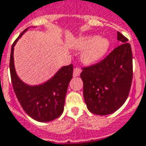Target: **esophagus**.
Listing matches in <instances>:
<instances>
[{
  "mask_svg": "<svg viewBox=\"0 0 146 146\" xmlns=\"http://www.w3.org/2000/svg\"><path fill=\"white\" fill-rule=\"evenodd\" d=\"M81 73V69H79V68H75V69H73V77H78V76H80Z\"/></svg>",
  "mask_w": 146,
  "mask_h": 146,
  "instance_id": "esophagus-1",
  "label": "esophagus"
}]
</instances>
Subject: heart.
Instances as JSON below:
<instances>
[{
	"instance_id": "heart-1",
	"label": "heart",
	"mask_w": 146,
	"mask_h": 146,
	"mask_svg": "<svg viewBox=\"0 0 146 146\" xmlns=\"http://www.w3.org/2000/svg\"><path fill=\"white\" fill-rule=\"evenodd\" d=\"M72 46L74 49H84L81 55V61L86 65H93L105 57L109 51L110 42L105 36L86 35L73 40Z\"/></svg>"
}]
</instances>
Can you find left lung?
I'll return each instance as SVG.
<instances>
[{
	"label": "left lung",
	"mask_w": 146,
	"mask_h": 146,
	"mask_svg": "<svg viewBox=\"0 0 146 146\" xmlns=\"http://www.w3.org/2000/svg\"><path fill=\"white\" fill-rule=\"evenodd\" d=\"M121 45L97 65L81 73L88 110L96 115L114 113L126 101L133 78V55L128 39L117 32Z\"/></svg>",
	"instance_id": "1"
}]
</instances>
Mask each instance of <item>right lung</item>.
<instances>
[{
	"label": "right lung",
	"mask_w": 146,
	"mask_h": 146,
	"mask_svg": "<svg viewBox=\"0 0 146 146\" xmlns=\"http://www.w3.org/2000/svg\"><path fill=\"white\" fill-rule=\"evenodd\" d=\"M29 28L24 30L12 45L10 74L15 94L23 110L30 117L40 122H48L57 118L64 111L65 95L73 77V65L63 66L51 78L39 85L31 86L24 82L16 72L14 47L18 40Z\"/></svg>",
	"instance_id": "add662e5"
}]
</instances>
